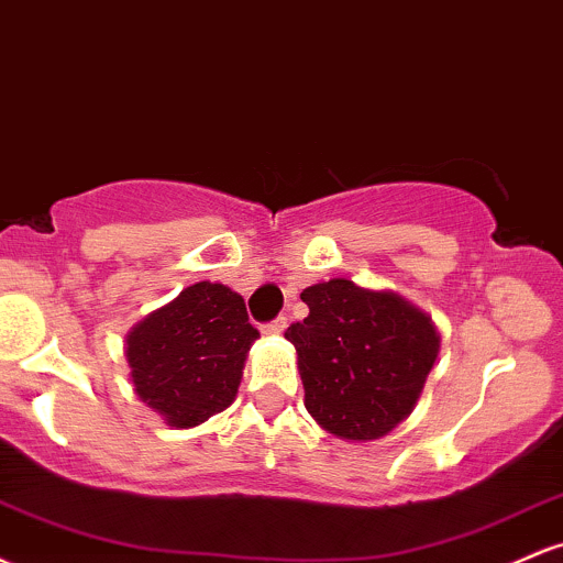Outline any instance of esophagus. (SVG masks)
<instances>
[{"mask_svg": "<svg viewBox=\"0 0 563 563\" xmlns=\"http://www.w3.org/2000/svg\"><path fill=\"white\" fill-rule=\"evenodd\" d=\"M286 328H288V320H286V318H275V320L264 322L262 331H264V333H269V335H277V333L286 331Z\"/></svg>", "mask_w": 563, "mask_h": 563, "instance_id": "esophagus-1", "label": "esophagus"}]
</instances>
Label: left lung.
<instances>
[{
    "label": "left lung",
    "mask_w": 563,
    "mask_h": 563,
    "mask_svg": "<svg viewBox=\"0 0 563 563\" xmlns=\"http://www.w3.org/2000/svg\"><path fill=\"white\" fill-rule=\"evenodd\" d=\"M309 314L286 339L299 354L303 405L335 437L378 439L410 416L439 335L421 309L352 280L303 288Z\"/></svg>",
    "instance_id": "left-lung-1"
}]
</instances>
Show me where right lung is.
Instances as JSON below:
<instances>
[{
  "label": "right lung",
  "mask_w": 563,
  "mask_h": 563,
  "mask_svg": "<svg viewBox=\"0 0 563 563\" xmlns=\"http://www.w3.org/2000/svg\"><path fill=\"white\" fill-rule=\"evenodd\" d=\"M256 335L235 290L196 283L126 335L134 389L177 429L209 421L235 399Z\"/></svg>",
  "instance_id": "add662e5"
}]
</instances>
